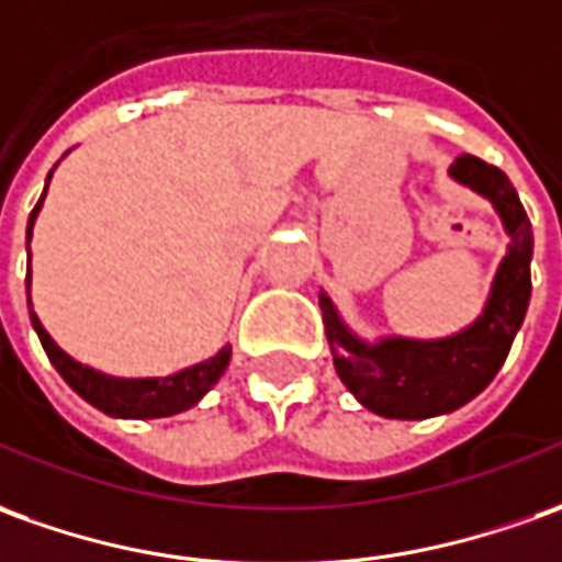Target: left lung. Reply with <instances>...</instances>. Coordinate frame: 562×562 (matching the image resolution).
Instances as JSON below:
<instances>
[{"mask_svg":"<svg viewBox=\"0 0 562 562\" xmlns=\"http://www.w3.org/2000/svg\"><path fill=\"white\" fill-rule=\"evenodd\" d=\"M450 177L490 201L508 232L486 305L465 330L440 339L382 336L370 342L348 327L324 290L318 296L336 373L358 404L385 419H431L474 401L502 370L529 308L532 223L517 189L474 156L456 158Z\"/></svg>","mask_w":562,"mask_h":562,"instance_id":"1","label":"left lung"}]
</instances>
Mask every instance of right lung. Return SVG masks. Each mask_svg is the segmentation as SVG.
Returning <instances> with one entry per match:
<instances>
[{
	"instance_id": "1",
	"label": "right lung",
	"mask_w": 562,
	"mask_h": 562,
	"mask_svg": "<svg viewBox=\"0 0 562 562\" xmlns=\"http://www.w3.org/2000/svg\"><path fill=\"white\" fill-rule=\"evenodd\" d=\"M57 168V165H54ZM54 173V170H52ZM52 173L45 180V192L52 183ZM42 199L30 214L26 223V254H30V238H33V226H36V216L42 211ZM26 305H30V321H33V330L38 333V342L45 348L48 361L54 363V370L64 376L72 392L85 397L88 404L103 409L106 416L115 419H161V416H173V413H183L189 406H195L204 394L214 389L220 376L226 373L232 358V346H223L216 351L214 358L207 361L192 363L183 367L170 376H146V379H122V376H106L88 363H79L76 358H69L64 348L54 342L48 330L42 327V321L33 312V300H30V262H26Z\"/></svg>"
}]
</instances>
